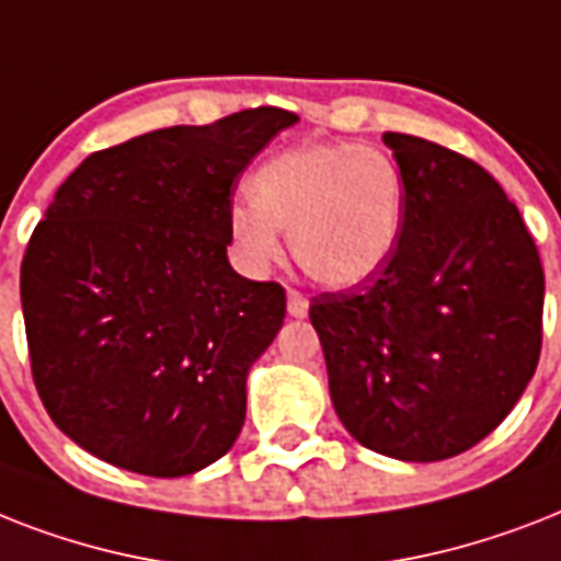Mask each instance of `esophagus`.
I'll list each match as a JSON object with an SVG mask.
<instances>
[{"label":"esophagus","mask_w":561,"mask_h":561,"mask_svg":"<svg viewBox=\"0 0 561 561\" xmlns=\"http://www.w3.org/2000/svg\"><path fill=\"white\" fill-rule=\"evenodd\" d=\"M288 314L297 317V320H302V317L308 314V299L294 288L288 290Z\"/></svg>","instance_id":"obj_1"}]
</instances>
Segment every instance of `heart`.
I'll use <instances>...</instances> for the list:
<instances>
[{"label":"heart","instance_id":"1","mask_svg":"<svg viewBox=\"0 0 561 561\" xmlns=\"http://www.w3.org/2000/svg\"><path fill=\"white\" fill-rule=\"evenodd\" d=\"M250 197L227 227L241 271L259 276L279 262L282 236L302 271L325 288L364 285L390 262L404 232L408 186L399 162L364 145H302L250 178Z\"/></svg>","mask_w":561,"mask_h":561}]
</instances>
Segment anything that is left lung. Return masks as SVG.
<instances>
[{"label":"left lung","mask_w":561,"mask_h":561,"mask_svg":"<svg viewBox=\"0 0 561 561\" xmlns=\"http://www.w3.org/2000/svg\"><path fill=\"white\" fill-rule=\"evenodd\" d=\"M408 186L404 232L373 279L311 299L329 392L364 448L448 460L489 436L527 390L541 352L536 241L478 162L383 134Z\"/></svg>","instance_id":"left-lung-1"}]
</instances>
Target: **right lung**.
Returning <instances> with one entry per match:
<instances>
[{"instance_id": "right-lung-1", "label": "right lung", "mask_w": 561, "mask_h": 561, "mask_svg": "<svg viewBox=\"0 0 561 561\" xmlns=\"http://www.w3.org/2000/svg\"><path fill=\"white\" fill-rule=\"evenodd\" d=\"M297 122L259 107L153 130L90 153L55 192L20 297L39 399L83 451L183 478L236 445L285 290L232 271L229 194Z\"/></svg>"}]
</instances>
